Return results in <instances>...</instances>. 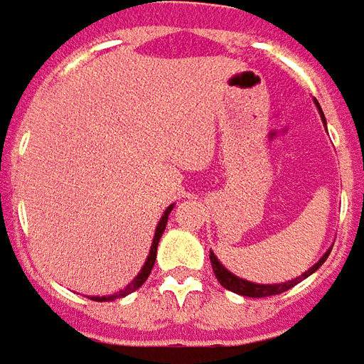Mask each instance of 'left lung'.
Segmentation results:
<instances>
[{
	"label": "left lung",
	"mask_w": 364,
	"mask_h": 364,
	"mask_svg": "<svg viewBox=\"0 0 364 364\" xmlns=\"http://www.w3.org/2000/svg\"><path fill=\"white\" fill-rule=\"evenodd\" d=\"M316 108L321 109V106L316 104ZM321 118H324L323 109H321ZM328 255H331V248H328V250L323 255V258H321L314 267L309 268L304 274H301V277H296V279H292V280H287V282H280V284H256V282H250V280L238 279V277L232 274L230 270H226V268L222 267L214 252H210V262H212V270H214V274H216V279H218V282H220L224 289L232 290V292H236V294H242V296H250V299H262V296H274V294H280V292H284V290L292 289L294 284H299V282L306 279V277H311L313 272H316V268H321V264H323L324 260L328 258Z\"/></svg>",
	"instance_id": "obj_1"
}]
</instances>
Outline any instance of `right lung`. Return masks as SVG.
<instances>
[{"label": "right lung", "instance_id": "1", "mask_svg": "<svg viewBox=\"0 0 364 364\" xmlns=\"http://www.w3.org/2000/svg\"><path fill=\"white\" fill-rule=\"evenodd\" d=\"M174 208V204H170L166 212L162 214V218L158 222V226H156V234H154V240H152V246H150V252H148V258H146V262H144L142 270L138 272V277L132 280L130 284L126 287L124 290H119L116 294H109V296H92V301H97V302H106V301H114V299H122V296H126V294H130L134 290H138L142 287L146 279L150 277V272H152L154 268V262H156V252H158V242H160V238H162V234H164V228L166 224H168V214L172 212Z\"/></svg>", "mask_w": 364, "mask_h": 364}]
</instances>
